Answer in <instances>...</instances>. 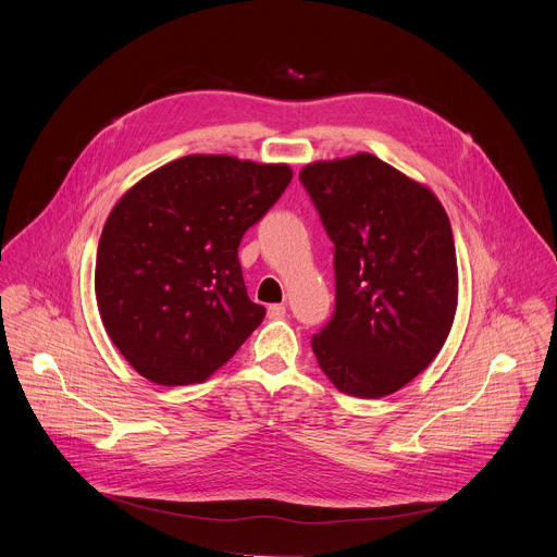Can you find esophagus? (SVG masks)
Returning a JSON list of instances; mask_svg holds the SVG:
<instances>
[{
  "label": "esophagus",
  "instance_id": "obj_1",
  "mask_svg": "<svg viewBox=\"0 0 557 557\" xmlns=\"http://www.w3.org/2000/svg\"><path fill=\"white\" fill-rule=\"evenodd\" d=\"M267 314H269V320H282V317L286 314V306L284 304H271Z\"/></svg>",
  "mask_w": 557,
  "mask_h": 557
}]
</instances>
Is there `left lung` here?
<instances>
[{
  "instance_id": "8db88e82",
  "label": "left lung",
  "mask_w": 557,
  "mask_h": 557,
  "mask_svg": "<svg viewBox=\"0 0 557 557\" xmlns=\"http://www.w3.org/2000/svg\"><path fill=\"white\" fill-rule=\"evenodd\" d=\"M335 245V312L310 342L344 394L379 399L441 352L456 314L458 267L434 191L374 153L299 172Z\"/></svg>"
}]
</instances>
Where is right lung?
I'll return each mask as SVG.
<instances>
[{
    "mask_svg": "<svg viewBox=\"0 0 557 557\" xmlns=\"http://www.w3.org/2000/svg\"><path fill=\"white\" fill-rule=\"evenodd\" d=\"M293 170L191 153L129 187L97 251L103 326L145 379L202 383L262 324L237 260L243 235L284 194Z\"/></svg>",
    "mask_w": 557,
    "mask_h": 557,
    "instance_id": "add662e5",
    "label": "right lung"
}]
</instances>
